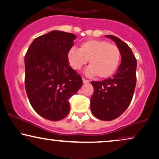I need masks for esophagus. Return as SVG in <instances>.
Masks as SVG:
<instances>
[{"instance_id":"esophagus-1","label":"esophagus","mask_w":159,"mask_h":159,"mask_svg":"<svg viewBox=\"0 0 159 159\" xmlns=\"http://www.w3.org/2000/svg\"><path fill=\"white\" fill-rule=\"evenodd\" d=\"M83 82H84V84H87V83H89V80H86L83 78Z\"/></svg>"}]
</instances>
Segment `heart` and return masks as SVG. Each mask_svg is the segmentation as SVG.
I'll return each instance as SVG.
<instances>
[{"instance_id":"heart-1","label":"heart","mask_w":159,"mask_h":159,"mask_svg":"<svg viewBox=\"0 0 159 159\" xmlns=\"http://www.w3.org/2000/svg\"><path fill=\"white\" fill-rule=\"evenodd\" d=\"M121 53L119 48L105 40L91 39L80 44L79 49L72 48L68 52V59L71 67L80 70L89 62L86 75H97L100 79L111 76L119 66Z\"/></svg>"}]
</instances>
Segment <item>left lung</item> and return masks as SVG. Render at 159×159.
Here are the masks:
<instances>
[{
  "mask_svg": "<svg viewBox=\"0 0 159 159\" xmlns=\"http://www.w3.org/2000/svg\"><path fill=\"white\" fill-rule=\"evenodd\" d=\"M115 42L122 61L114 75L102 81H91V112L98 119L111 121L120 117L130 104L136 85L137 61L131 49L120 38L106 35Z\"/></svg>",
  "mask_w": 159,
  "mask_h": 159,
  "instance_id": "1",
  "label": "left lung"
}]
</instances>
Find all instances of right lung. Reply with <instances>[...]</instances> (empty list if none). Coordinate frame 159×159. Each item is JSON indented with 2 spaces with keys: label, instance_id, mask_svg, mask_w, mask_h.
Here are the masks:
<instances>
[{
  "label": "right lung",
  "instance_id": "add662e5",
  "mask_svg": "<svg viewBox=\"0 0 159 159\" xmlns=\"http://www.w3.org/2000/svg\"><path fill=\"white\" fill-rule=\"evenodd\" d=\"M75 39L71 33L52 31L36 38L24 57L28 99L37 113L51 121L68 115L69 99L82 86L81 76L68 59Z\"/></svg>",
  "mask_w": 159,
  "mask_h": 159
}]
</instances>
